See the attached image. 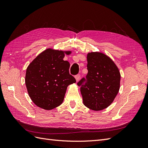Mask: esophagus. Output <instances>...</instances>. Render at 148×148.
Here are the masks:
<instances>
[{"mask_svg":"<svg viewBox=\"0 0 148 148\" xmlns=\"http://www.w3.org/2000/svg\"><path fill=\"white\" fill-rule=\"evenodd\" d=\"M80 78V75L79 74H78L75 76V79H76V81L77 82H78L79 79Z\"/></svg>","mask_w":148,"mask_h":148,"instance_id":"1","label":"esophagus"}]
</instances>
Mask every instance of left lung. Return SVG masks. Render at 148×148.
<instances>
[{
	"label": "left lung",
	"mask_w": 148,
	"mask_h": 148,
	"mask_svg": "<svg viewBox=\"0 0 148 148\" xmlns=\"http://www.w3.org/2000/svg\"><path fill=\"white\" fill-rule=\"evenodd\" d=\"M88 74L77 84L80 86L84 105L99 111L114 101L120 89V74L110 57L101 52L87 55Z\"/></svg>",
	"instance_id": "1"
}]
</instances>
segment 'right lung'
<instances>
[{
	"label": "right lung",
	"mask_w": 148,
	"mask_h": 148,
	"mask_svg": "<svg viewBox=\"0 0 148 148\" xmlns=\"http://www.w3.org/2000/svg\"><path fill=\"white\" fill-rule=\"evenodd\" d=\"M65 53L47 49L31 62L26 71L25 84L31 99L37 106L51 110L63 102L67 86L76 83L69 73L70 64L63 60Z\"/></svg>",
	"instance_id": "obj_1"
}]
</instances>
